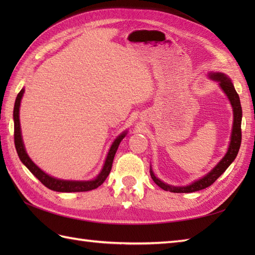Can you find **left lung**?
<instances>
[{"mask_svg":"<svg viewBox=\"0 0 255 255\" xmlns=\"http://www.w3.org/2000/svg\"><path fill=\"white\" fill-rule=\"evenodd\" d=\"M209 78L217 81L219 83L220 88L223 89L225 94L228 96V99L231 103L232 110H234V124H232V132H231V139H230L228 151H227V153L225 154L224 158L220 160L219 163L216 165L214 169L208 173V174H206L204 177L193 182L187 186H172V185H169V184L163 183L154 175L152 169L150 167V175L152 177L153 182L162 189H164V191H169L172 193H193L210 186L211 184L215 183V181L217 180V178L223 174L227 169H228V166L235 161L238 152H239V149L241 145V121H242V108H241L239 95H238L230 78L227 77L226 74L221 72H210Z\"/></svg>","mask_w":255,"mask_h":255,"instance_id":"8db88e82","label":"left lung"}]
</instances>
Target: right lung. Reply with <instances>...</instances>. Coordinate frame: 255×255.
<instances>
[{"mask_svg": "<svg viewBox=\"0 0 255 255\" xmlns=\"http://www.w3.org/2000/svg\"><path fill=\"white\" fill-rule=\"evenodd\" d=\"M24 94V89H21L19 93L17 94L14 105V112H13V117H14V142H15V148L17 151V154L19 156L20 161L23 162V164L28 169L32 174H34L38 180H39L46 187H48L51 191L56 192H62V193H72V192H88L92 191V189H95L102 185L104 181L107 178L108 174L112 170L114 156L116 154V151L118 149V145L121 143L124 137L127 134V131H124L123 133L119 134V136L115 139V141L113 142L112 147L108 151V154L106 156L105 163L101 173L97 175L94 180L92 181H66V180H59V178L52 177L48 175L42 170H40L31 159L26 153V150L24 147L23 139H21V132H20V123H19V106H20V101L21 97Z\"/></svg>", "mask_w": 255, "mask_h": 255, "instance_id": "obj_1", "label": "right lung"}]
</instances>
